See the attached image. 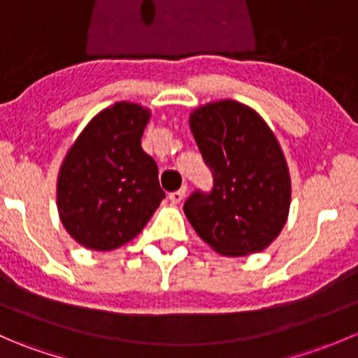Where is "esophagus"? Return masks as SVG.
<instances>
[{
    "label": "esophagus",
    "instance_id": "esophagus-1",
    "mask_svg": "<svg viewBox=\"0 0 358 358\" xmlns=\"http://www.w3.org/2000/svg\"><path fill=\"white\" fill-rule=\"evenodd\" d=\"M185 194H187V185H183L182 189H180V190H175V192L169 194L168 197H169V201L175 202V204H178V202L182 201L183 197H185Z\"/></svg>",
    "mask_w": 358,
    "mask_h": 358
}]
</instances>
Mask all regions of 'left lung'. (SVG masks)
<instances>
[{"instance_id":"left-lung-1","label":"left lung","mask_w":358,"mask_h":358,"mask_svg":"<svg viewBox=\"0 0 358 358\" xmlns=\"http://www.w3.org/2000/svg\"><path fill=\"white\" fill-rule=\"evenodd\" d=\"M202 159L213 175L209 192L183 204L204 243L225 256L263 251L286 225L291 178L279 142L255 110L234 100L190 114Z\"/></svg>"}]
</instances>
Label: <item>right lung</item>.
Instances as JSON below:
<instances>
[{
	"label": "right lung",
	"instance_id": "obj_1",
	"mask_svg": "<svg viewBox=\"0 0 358 358\" xmlns=\"http://www.w3.org/2000/svg\"><path fill=\"white\" fill-rule=\"evenodd\" d=\"M150 112L117 102L88 122L69 149L57 183L64 227L79 244L110 251L135 239L166 194L140 140Z\"/></svg>",
	"mask_w": 358,
	"mask_h": 358
}]
</instances>
